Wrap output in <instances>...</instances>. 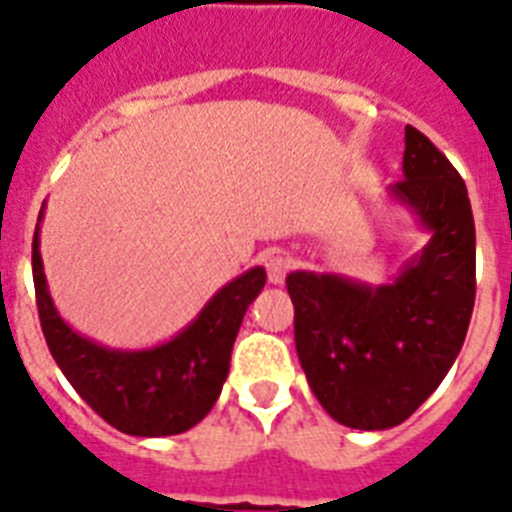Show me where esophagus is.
Returning a JSON list of instances; mask_svg holds the SVG:
<instances>
[{
  "label": "esophagus",
  "mask_w": 512,
  "mask_h": 512,
  "mask_svg": "<svg viewBox=\"0 0 512 512\" xmlns=\"http://www.w3.org/2000/svg\"><path fill=\"white\" fill-rule=\"evenodd\" d=\"M264 266H266V277L272 285H282L290 272V256L282 251H269L264 256Z\"/></svg>",
  "instance_id": "34e87169"
}]
</instances>
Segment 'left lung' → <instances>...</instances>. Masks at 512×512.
<instances>
[{
  "instance_id": "obj_1",
  "label": "left lung",
  "mask_w": 512,
  "mask_h": 512,
  "mask_svg": "<svg viewBox=\"0 0 512 512\" xmlns=\"http://www.w3.org/2000/svg\"><path fill=\"white\" fill-rule=\"evenodd\" d=\"M392 196L432 232L390 285L290 272L295 350L316 400L350 429L403 424L445 379L476 298V230L463 177L421 130L405 128Z\"/></svg>"
}]
</instances>
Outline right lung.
<instances>
[{
  "label": "right lung",
  "mask_w": 512,
  "mask_h": 512,
  "mask_svg": "<svg viewBox=\"0 0 512 512\" xmlns=\"http://www.w3.org/2000/svg\"><path fill=\"white\" fill-rule=\"evenodd\" d=\"M264 282V269L253 266L227 282L170 342L149 350H112L62 322L46 287L38 225L33 232V285L46 345L80 398L133 437L183 434L211 411L230 371L240 322Z\"/></svg>",
  "instance_id": "obj_1"
}]
</instances>
